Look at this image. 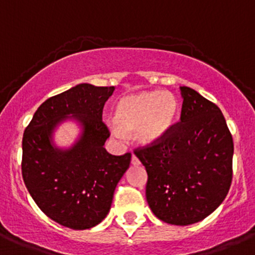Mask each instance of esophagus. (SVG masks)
Wrapping results in <instances>:
<instances>
[{"instance_id":"1","label":"esophagus","mask_w":255,"mask_h":255,"mask_svg":"<svg viewBox=\"0 0 255 255\" xmlns=\"http://www.w3.org/2000/svg\"><path fill=\"white\" fill-rule=\"evenodd\" d=\"M130 162H132L133 166H138L139 165V160L134 156V154H132V161H130Z\"/></svg>"}]
</instances>
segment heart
Masks as SVG:
<instances>
[{"label": "heart", "mask_w": 255, "mask_h": 255, "mask_svg": "<svg viewBox=\"0 0 255 255\" xmlns=\"http://www.w3.org/2000/svg\"><path fill=\"white\" fill-rule=\"evenodd\" d=\"M180 106L171 93L142 92L125 97L117 106L114 120L127 132L138 129V139L152 144L162 139L177 118ZM118 133V129H116Z\"/></svg>", "instance_id": "obj_1"}]
</instances>
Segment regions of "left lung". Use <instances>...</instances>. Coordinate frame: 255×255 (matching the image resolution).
I'll use <instances>...</instances> for the list:
<instances>
[{"instance_id":"obj_1","label":"left lung","mask_w":255,"mask_h":255,"mask_svg":"<svg viewBox=\"0 0 255 255\" xmlns=\"http://www.w3.org/2000/svg\"><path fill=\"white\" fill-rule=\"evenodd\" d=\"M180 122L156 143L134 149L146 167V199L167 224L190 225L210 215L232 185L234 143L220 108L180 87Z\"/></svg>"}]
</instances>
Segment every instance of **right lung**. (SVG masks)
Masks as SVG:
<instances>
[{
  "label": "right lung",
  "mask_w": 255,
  "mask_h": 255,
  "mask_svg": "<svg viewBox=\"0 0 255 255\" xmlns=\"http://www.w3.org/2000/svg\"><path fill=\"white\" fill-rule=\"evenodd\" d=\"M113 92L114 87L79 84L54 95L37 108L23 132L26 189L42 213L63 227L84 230L98 225L129 167V152L113 156L103 147L111 133L102 114ZM68 118L78 120L83 132L71 149L59 150L52 146L51 135Z\"/></svg>",
  "instance_id": "1"
}]
</instances>
